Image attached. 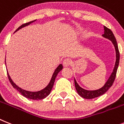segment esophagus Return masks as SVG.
<instances>
[{
  "label": "esophagus",
  "mask_w": 124,
  "mask_h": 124,
  "mask_svg": "<svg viewBox=\"0 0 124 124\" xmlns=\"http://www.w3.org/2000/svg\"><path fill=\"white\" fill-rule=\"evenodd\" d=\"M70 61L69 59H64V61H63V67H69L70 65Z\"/></svg>",
  "instance_id": "obj_1"
}]
</instances>
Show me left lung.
I'll use <instances>...</instances> for the list:
<instances>
[{"label":"left lung","instance_id":"obj_1","mask_svg":"<svg viewBox=\"0 0 124 124\" xmlns=\"http://www.w3.org/2000/svg\"><path fill=\"white\" fill-rule=\"evenodd\" d=\"M104 34H102V37H104L105 38L108 39V40H111L112 44H114V47H115V50H116V61L115 65H114V68L113 69V72H112L111 75L109 77L107 81L105 82L104 85L101 87V89H97V90H87L85 89H83L81 87L79 86V85L77 84L75 79L74 78V83H75V87L76 90H77V93L78 95L81 96L82 97L84 98V99H91L93 98L97 97L101 95H102L103 94L107 92V90L109 89V88L112 85L113 83H114L115 78L116 77V74H117V70L118 69L119 63V59H120V54H119V49H118V46H117V43L116 41V39L114 36L113 32L112 31L105 26H104Z\"/></svg>","mask_w":124,"mask_h":124}]
</instances>
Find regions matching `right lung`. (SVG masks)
Wrapping results in <instances>:
<instances>
[{
  "label": "right lung",
  "mask_w": 124,
  "mask_h": 124,
  "mask_svg": "<svg viewBox=\"0 0 124 124\" xmlns=\"http://www.w3.org/2000/svg\"><path fill=\"white\" fill-rule=\"evenodd\" d=\"M36 20H33V21H31L29 22H27V23H25L24 24H22L21 26L19 27L16 31L15 32H17V31H19V29H22V28L24 27L27 26V25H29V24H31V23L32 22H34V21H35ZM63 69V66H62V64H60L59 66L56 68V69L55 70L54 72L53 75H52V77L51 78V80H50V82L49 83V84L47 85L46 86V87L43 89L42 90H39V91H37V92H30V91H27V90H25L23 89H21L19 87V86H17V85L15 84L14 82L12 81V80L10 78V75L8 74V72H7V75H8V80L10 81V84H12V85L13 86V87L14 88V89H17L19 92H20L21 94L24 96L25 97L27 98V99H32V100H41L44 99V98H46V97H47L50 94V92H51V90L53 87L54 84L55 80V78L57 77V74H59V72L61 70H62Z\"/></svg>",
  "instance_id": "right-lung-1"
}]
</instances>
